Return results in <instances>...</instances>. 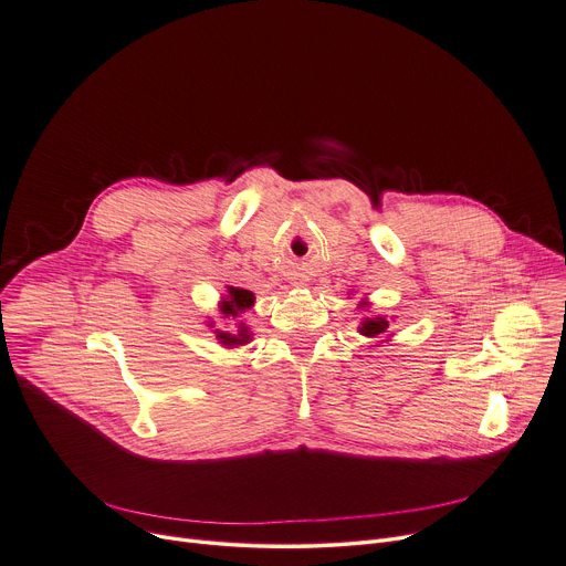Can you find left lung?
Returning <instances> with one entry per match:
<instances>
[{
    "mask_svg": "<svg viewBox=\"0 0 566 566\" xmlns=\"http://www.w3.org/2000/svg\"><path fill=\"white\" fill-rule=\"evenodd\" d=\"M368 306H370L368 297H364L361 302H358V310H368ZM390 323H392V318H386V316H381V314H370V316H366V318L361 321V325H358V334H364V336H368V338L376 340L377 337L386 335ZM390 336H392V334H388L385 340H388ZM379 343L384 342H377L373 347H377Z\"/></svg>",
    "mask_w": 566,
    "mask_h": 566,
    "instance_id": "left-lung-1",
    "label": "left lung"
}]
</instances>
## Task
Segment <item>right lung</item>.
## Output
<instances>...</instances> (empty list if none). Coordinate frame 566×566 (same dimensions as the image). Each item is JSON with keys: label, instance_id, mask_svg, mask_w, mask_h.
<instances>
[{"label": "right lung", "instance_id": "add662e5", "mask_svg": "<svg viewBox=\"0 0 566 566\" xmlns=\"http://www.w3.org/2000/svg\"><path fill=\"white\" fill-rule=\"evenodd\" d=\"M252 306H254V295L239 286H226V293L219 300L221 318H239L241 314L252 310ZM208 327H214V321H208ZM214 334L223 347H239V345H248L252 340V332L243 323H237V332L214 329Z\"/></svg>", "mask_w": 566, "mask_h": 566}]
</instances>
